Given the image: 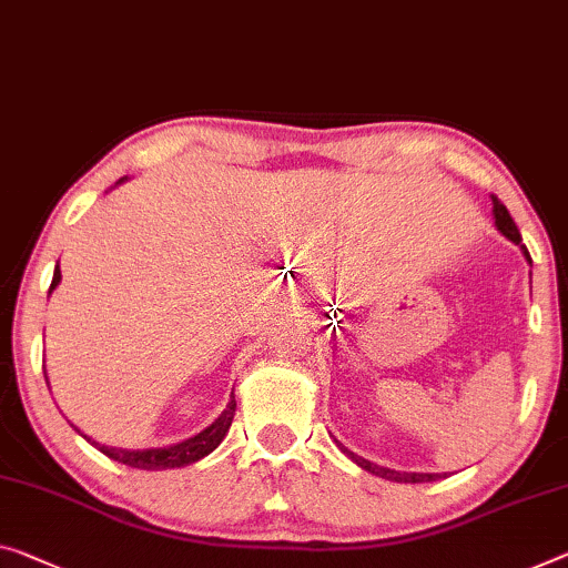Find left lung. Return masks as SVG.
<instances>
[{"mask_svg": "<svg viewBox=\"0 0 568 568\" xmlns=\"http://www.w3.org/2000/svg\"><path fill=\"white\" fill-rule=\"evenodd\" d=\"M493 215H495V225H497V231H500L508 241L516 243V246H520L523 256H526V258H528V264H530V254H528V248L523 246V243H520L523 239H520V231H518L516 221H513L510 213H508V207H505V205L500 203V200H497L495 195H493ZM335 444L339 447V452H343V455L351 457L357 467L365 469V473H371V475H375V477H383V479H390V483H434V479H439V477H442V475H436V473H398V469L373 465V462L363 459V457H357L355 452H351L347 447H343V444H339V442H335Z\"/></svg>", "mask_w": 568, "mask_h": 568, "instance_id": "1", "label": "left lung"}]
</instances>
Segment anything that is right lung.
<instances>
[{
  "mask_svg": "<svg viewBox=\"0 0 568 568\" xmlns=\"http://www.w3.org/2000/svg\"><path fill=\"white\" fill-rule=\"evenodd\" d=\"M126 178H121L116 185H121ZM60 284V266H55V272H52V284H50V292L55 290ZM235 416V396L231 394L229 406L223 408L221 416L215 418L211 426H205L203 432L190 436L185 442H178V444H170V447H156V449H121V447H106V444H99L89 439V436L81 434L85 442H91L95 449L103 452L109 459L113 462H121V465H129V467H136V469H174V467H185V465H193V462L203 459L211 455V452L217 447L225 439V434L231 429V422Z\"/></svg>",
  "mask_w": 568,
  "mask_h": 568,
  "instance_id": "obj_1",
  "label": "right lung"
}]
</instances>
